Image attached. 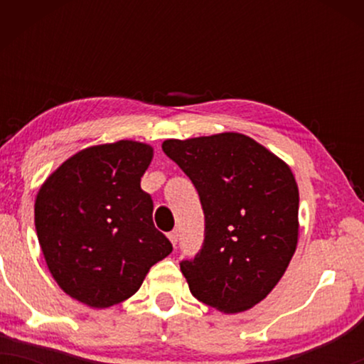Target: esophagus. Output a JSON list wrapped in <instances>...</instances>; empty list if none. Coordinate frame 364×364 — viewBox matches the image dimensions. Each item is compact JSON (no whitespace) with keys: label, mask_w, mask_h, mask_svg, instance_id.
<instances>
[{"label":"esophagus","mask_w":364,"mask_h":364,"mask_svg":"<svg viewBox=\"0 0 364 364\" xmlns=\"http://www.w3.org/2000/svg\"><path fill=\"white\" fill-rule=\"evenodd\" d=\"M168 240H171V243H172V245L173 247H176L177 245V240H178V233L176 232V230H173V232H171V233H168Z\"/></svg>","instance_id":"esophagus-1"}]
</instances>
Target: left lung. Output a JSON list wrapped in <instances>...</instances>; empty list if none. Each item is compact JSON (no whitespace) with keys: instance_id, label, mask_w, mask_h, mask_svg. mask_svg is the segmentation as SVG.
Here are the masks:
<instances>
[{"instance_id":"1","label":"left lung","mask_w":364,"mask_h":364,"mask_svg":"<svg viewBox=\"0 0 364 364\" xmlns=\"http://www.w3.org/2000/svg\"><path fill=\"white\" fill-rule=\"evenodd\" d=\"M162 151L196 186L205 238L181 270L192 295L223 313L267 298L298 243V186L290 166L238 132L167 139Z\"/></svg>"}]
</instances>
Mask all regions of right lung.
<instances>
[{"instance_id": "obj_1", "label": "right lung", "mask_w": 364, "mask_h": 364, "mask_svg": "<svg viewBox=\"0 0 364 364\" xmlns=\"http://www.w3.org/2000/svg\"><path fill=\"white\" fill-rule=\"evenodd\" d=\"M149 144L117 141L82 149L49 176L34 202L44 260L59 288L91 308L132 296L152 265L172 252L154 227L141 177Z\"/></svg>"}]
</instances>
